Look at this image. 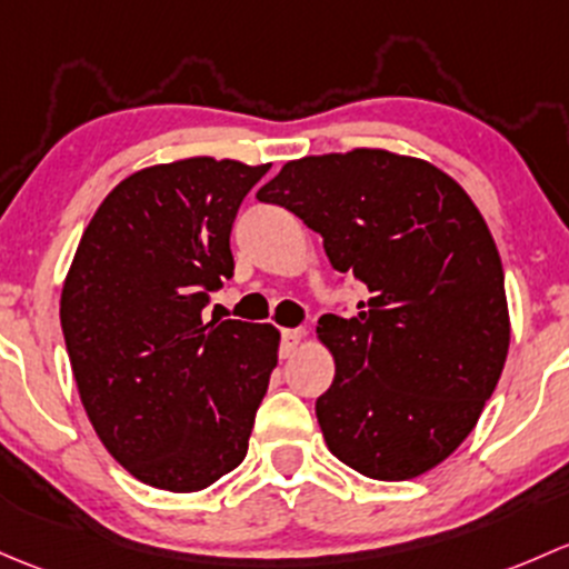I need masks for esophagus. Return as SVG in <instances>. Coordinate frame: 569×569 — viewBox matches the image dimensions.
<instances>
[{"label": "esophagus", "instance_id": "esophagus-1", "mask_svg": "<svg viewBox=\"0 0 569 569\" xmlns=\"http://www.w3.org/2000/svg\"><path fill=\"white\" fill-rule=\"evenodd\" d=\"M301 339H303L301 328H284L282 345H279V356H282V359H290V356L298 350V345H301Z\"/></svg>", "mask_w": 569, "mask_h": 569}]
</instances>
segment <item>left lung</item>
<instances>
[{
  "mask_svg": "<svg viewBox=\"0 0 569 569\" xmlns=\"http://www.w3.org/2000/svg\"><path fill=\"white\" fill-rule=\"evenodd\" d=\"M367 287L353 318L323 315L333 383L315 402L333 458L383 482L430 471L466 441L509 348L503 268L471 197L389 150L307 156L257 191Z\"/></svg>",
  "mask_w": 569,
  "mask_h": 569,
  "instance_id": "1",
  "label": "left lung"
}]
</instances>
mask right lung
Here are the masks:
<instances>
[{"instance_id":"add662e5","label":"right lung","mask_w":569,"mask_h":569,"mask_svg":"<svg viewBox=\"0 0 569 569\" xmlns=\"http://www.w3.org/2000/svg\"><path fill=\"white\" fill-rule=\"evenodd\" d=\"M268 169L202 156L133 172L76 249L60 301L76 386L111 458L150 488L194 493L249 449L279 331L202 309L236 271L232 221Z\"/></svg>"}]
</instances>
